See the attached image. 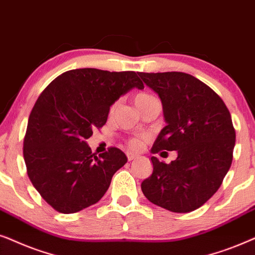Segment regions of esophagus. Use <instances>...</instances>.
Instances as JSON below:
<instances>
[{
	"label": "esophagus",
	"instance_id": "1",
	"mask_svg": "<svg viewBox=\"0 0 255 255\" xmlns=\"http://www.w3.org/2000/svg\"><path fill=\"white\" fill-rule=\"evenodd\" d=\"M136 157H137V155L134 154V152H130V151L127 152V158H128V161H133V159H135Z\"/></svg>",
	"mask_w": 255,
	"mask_h": 255
}]
</instances>
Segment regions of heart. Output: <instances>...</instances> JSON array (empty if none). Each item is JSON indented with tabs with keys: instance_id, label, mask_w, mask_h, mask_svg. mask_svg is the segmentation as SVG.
Segmentation results:
<instances>
[{
	"instance_id": "heart-1",
	"label": "heart",
	"mask_w": 255,
	"mask_h": 255,
	"mask_svg": "<svg viewBox=\"0 0 255 255\" xmlns=\"http://www.w3.org/2000/svg\"><path fill=\"white\" fill-rule=\"evenodd\" d=\"M154 99H156V98L152 97L151 94H148V93H138V94H136V96H135V98H134V103H135V105H136V107H140V106H142V105H143V104L148 103V101H150V100H154ZM113 108H114V107H113ZM129 144H130V147L137 148V147H140V141H138V140H131Z\"/></svg>"
}]
</instances>
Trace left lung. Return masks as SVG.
Instances as JSON below:
<instances>
[{"label": "left lung", "mask_w": 255, "mask_h": 255, "mask_svg": "<svg viewBox=\"0 0 255 255\" xmlns=\"http://www.w3.org/2000/svg\"><path fill=\"white\" fill-rule=\"evenodd\" d=\"M138 76L158 94L167 124L151 152L177 151L169 164L152 156L154 170L142 182V192L169 211L191 212L215 195L231 167L236 144L231 114L215 91L188 73Z\"/></svg>", "instance_id": "left-lung-1"}]
</instances>
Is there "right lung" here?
I'll list each match as a JSON object with an SVG mask.
<instances>
[{
    "label": "right lung",
    "instance_id": "1",
    "mask_svg": "<svg viewBox=\"0 0 255 255\" xmlns=\"http://www.w3.org/2000/svg\"><path fill=\"white\" fill-rule=\"evenodd\" d=\"M143 83L133 71L77 69L57 77L37 99L23 143L26 171L47 204L74 213L96 204L127 162L118 148L96 156L86 140L106 124L110 108Z\"/></svg>",
    "mask_w": 255,
    "mask_h": 255
}]
</instances>
